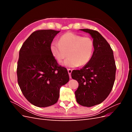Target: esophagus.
<instances>
[{
	"label": "esophagus",
	"instance_id": "34e87169",
	"mask_svg": "<svg viewBox=\"0 0 132 132\" xmlns=\"http://www.w3.org/2000/svg\"><path fill=\"white\" fill-rule=\"evenodd\" d=\"M68 70V74H69V77H70V78H71V72H72V70L71 69H67Z\"/></svg>",
	"mask_w": 132,
	"mask_h": 132
}]
</instances>
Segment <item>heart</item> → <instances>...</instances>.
Listing matches in <instances>:
<instances>
[{
	"mask_svg": "<svg viewBox=\"0 0 132 132\" xmlns=\"http://www.w3.org/2000/svg\"><path fill=\"white\" fill-rule=\"evenodd\" d=\"M50 49L53 57L59 63L68 55V58L63 64L73 68L85 65L89 63L93 55L94 43L89 37L67 32L60 37L59 42H52Z\"/></svg>",
	"mask_w": 132,
	"mask_h": 132,
	"instance_id": "b5f03b06",
	"label": "heart"
}]
</instances>
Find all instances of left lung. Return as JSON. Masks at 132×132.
Returning a JSON list of instances; mask_svg holds the SVG:
<instances>
[{
    "mask_svg": "<svg viewBox=\"0 0 132 132\" xmlns=\"http://www.w3.org/2000/svg\"><path fill=\"white\" fill-rule=\"evenodd\" d=\"M91 35L94 51L89 63L80 70H74L71 78L79 86L75 94L79 105L91 107L100 104L107 97L113 88L116 78L115 61L109 43L98 31L80 29Z\"/></svg>",
    "mask_w": 132,
    "mask_h": 132,
    "instance_id": "left-lung-1",
    "label": "left lung"
}]
</instances>
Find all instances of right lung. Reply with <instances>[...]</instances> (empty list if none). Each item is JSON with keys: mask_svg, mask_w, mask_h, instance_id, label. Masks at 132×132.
<instances>
[{"mask_svg": "<svg viewBox=\"0 0 132 132\" xmlns=\"http://www.w3.org/2000/svg\"><path fill=\"white\" fill-rule=\"evenodd\" d=\"M59 32L53 30L35 31L19 51L18 84L27 101L37 107L56 103L60 87L69 81L67 69L58 64L51 52V44Z\"/></svg>", "mask_w": 132, "mask_h": 132, "instance_id": "add662e5", "label": "right lung"}]
</instances>
